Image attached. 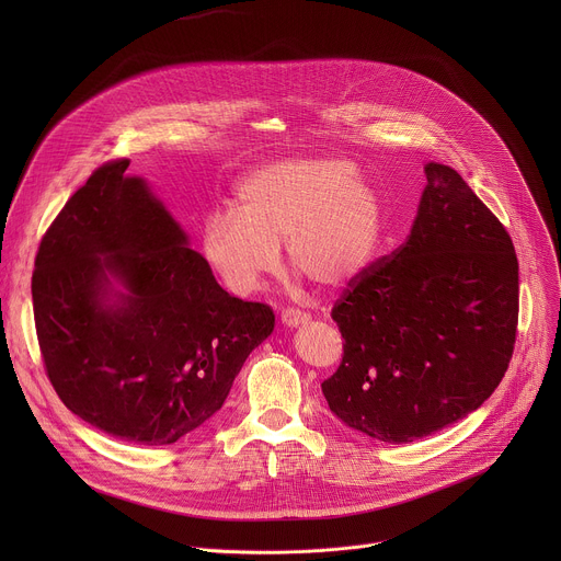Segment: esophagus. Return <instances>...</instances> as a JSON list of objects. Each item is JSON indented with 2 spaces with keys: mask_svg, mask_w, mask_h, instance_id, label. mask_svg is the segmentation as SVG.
<instances>
[{
  "mask_svg": "<svg viewBox=\"0 0 561 561\" xmlns=\"http://www.w3.org/2000/svg\"><path fill=\"white\" fill-rule=\"evenodd\" d=\"M308 322H310L308 312H301V310H295V308H286L282 312V324L288 327V329H297V327H304Z\"/></svg>",
  "mask_w": 561,
  "mask_h": 561,
  "instance_id": "1",
  "label": "esophagus"
}]
</instances>
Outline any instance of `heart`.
I'll return each mask as SVG.
<instances>
[{"instance_id":"obj_1","label":"heart","mask_w":561,"mask_h":561,"mask_svg":"<svg viewBox=\"0 0 561 561\" xmlns=\"http://www.w3.org/2000/svg\"><path fill=\"white\" fill-rule=\"evenodd\" d=\"M383 234L377 193L344 159H284L253 171L234 210L204 219L199 251L221 288L251 297L286 262L324 290H342L373 262Z\"/></svg>"}]
</instances>
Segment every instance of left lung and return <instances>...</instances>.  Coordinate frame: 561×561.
I'll list each match as a JSON object with an SVG mask.
<instances>
[{
  "mask_svg": "<svg viewBox=\"0 0 561 561\" xmlns=\"http://www.w3.org/2000/svg\"><path fill=\"white\" fill-rule=\"evenodd\" d=\"M411 234L335 301L344 337L324 379L329 409L388 444L433 435L477 411L513 357L519 264L513 239L450 167H424Z\"/></svg>",
  "mask_w": 561,
  "mask_h": 561,
  "instance_id": "8db88e82",
  "label": "left lung"
}]
</instances>
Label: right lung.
Listing matches in <instances>:
<instances>
[{
  "label": "right lung",
  "instance_id": "obj_1",
  "mask_svg": "<svg viewBox=\"0 0 561 561\" xmlns=\"http://www.w3.org/2000/svg\"><path fill=\"white\" fill-rule=\"evenodd\" d=\"M128 164L100 167L46 230L35 329L68 411L117 439L167 446L221 409L275 314L217 284Z\"/></svg>",
  "mask_w": 561,
  "mask_h": 561
}]
</instances>
